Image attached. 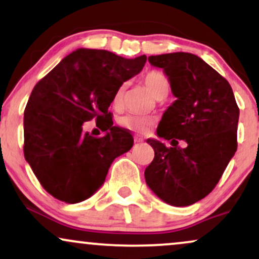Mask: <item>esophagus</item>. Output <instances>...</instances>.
I'll list each match as a JSON object with an SVG mask.
<instances>
[{"mask_svg": "<svg viewBox=\"0 0 259 259\" xmlns=\"http://www.w3.org/2000/svg\"><path fill=\"white\" fill-rule=\"evenodd\" d=\"M144 141V140L142 139H140V138H135V142H142Z\"/></svg>", "mask_w": 259, "mask_h": 259, "instance_id": "obj_1", "label": "esophagus"}]
</instances>
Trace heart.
I'll list each match as a JSON object with an SVG mask.
<instances>
[{
	"mask_svg": "<svg viewBox=\"0 0 259 259\" xmlns=\"http://www.w3.org/2000/svg\"><path fill=\"white\" fill-rule=\"evenodd\" d=\"M144 81L151 91L153 92L157 99H164L170 90V85L167 76L158 70H151L144 75ZM127 88V82H123L113 96V106L114 108L119 109L124 105V99H125V92ZM119 124L125 129L133 130L135 133H145L153 124V119L147 115H139L134 113H127L119 118Z\"/></svg>",
	"mask_w": 259,
	"mask_h": 259,
	"instance_id": "b5f03b06",
	"label": "heart"
}]
</instances>
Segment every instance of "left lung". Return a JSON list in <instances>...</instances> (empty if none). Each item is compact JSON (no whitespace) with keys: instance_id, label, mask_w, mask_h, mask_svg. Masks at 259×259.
Listing matches in <instances>:
<instances>
[{"instance_id":"8db88e82","label":"left lung","mask_w":259,"mask_h":259,"mask_svg":"<svg viewBox=\"0 0 259 259\" xmlns=\"http://www.w3.org/2000/svg\"><path fill=\"white\" fill-rule=\"evenodd\" d=\"M148 61L164 70L177 100L157 129L171 147L147 139L154 158L145 180L160 200L190 206L212 192L236 152L240 109L228 80L196 55L167 53ZM179 139L187 142L184 149Z\"/></svg>"}]
</instances>
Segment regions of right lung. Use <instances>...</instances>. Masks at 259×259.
<instances>
[{
  "label": "right lung",
  "mask_w": 259,
  "mask_h": 259,
  "mask_svg": "<svg viewBox=\"0 0 259 259\" xmlns=\"http://www.w3.org/2000/svg\"><path fill=\"white\" fill-rule=\"evenodd\" d=\"M146 59L79 49L32 89L24 111V157L55 198L65 203L89 198L105 183L113 160L133 147L132 134L113 126L108 107L117 89L141 72ZM91 119L106 136L94 138L82 130Z\"/></svg>",
  "instance_id": "1"
}]
</instances>
